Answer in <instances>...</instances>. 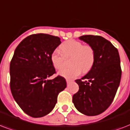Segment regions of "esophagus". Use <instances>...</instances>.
I'll return each instance as SVG.
<instances>
[{"instance_id": "obj_1", "label": "esophagus", "mask_w": 130, "mask_h": 130, "mask_svg": "<svg viewBox=\"0 0 130 130\" xmlns=\"http://www.w3.org/2000/svg\"><path fill=\"white\" fill-rule=\"evenodd\" d=\"M66 82H67V84H69L70 82H72V80H70V79H66Z\"/></svg>"}]
</instances>
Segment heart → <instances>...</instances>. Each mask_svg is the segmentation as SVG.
Segmentation results:
<instances>
[{
	"label": "heart",
	"mask_w": 130,
	"mask_h": 130,
	"mask_svg": "<svg viewBox=\"0 0 130 130\" xmlns=\"http://www.w3.org/2000/svg\"><path fill=\"white\" fill-rule=\"evenodd\" d=\"M60 51L55 50L51 56V62L55 69H60L65 65V58L71 57L69 67H65L58 72L59 75L66 78H74L82 71L88 73L92 67L95 60L94 51L91 46L81 42L70 40L63 42L60 46Z\"/></svg>",
	"instance_id": "obj_1"
}]
</instances>
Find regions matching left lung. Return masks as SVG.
Segmentation results:
<instances>
[{
    "instance_id": "1",
    "label": "left lung",
    "mask_w": 130,
    "mask_h": 130,
    "mask_svg": "<svg viewBox=\"0 0 130 130\" xmlns=\"http://www.w3.org/2000/svg\"><path fill=\"white\" fill-rule=\"evenodd\" d=\"M79 39L92 48L95 60L88 73L75 80L79 91L73 103L81 113L94 116L103 113L115 98L121 77L120 57L117 49L102 36L86 35Z\"/></svg>"
}]
</instances>
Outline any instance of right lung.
<instances>
[{
    "instance_id": "obj_1",
    "label": "right lung",
    "mask_w": 130,
    "mask_h": 130,
    "mask_svg": "<svg viewBox=\"0 0 130 130\" xmlns=\"http://www.w3.org/2000/svg\"><path fill=\"white\" fill-rule=\"evenodd\" d=\"M61 43L57 36L38 34L29 36L19 44L10 63V87L20 108L32 117H42L53 111L59 92L67 86L55 73L51 54Z\"/></svg>"
}]
</instances>
